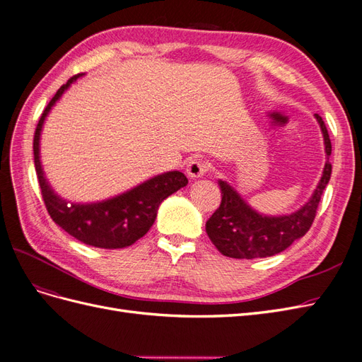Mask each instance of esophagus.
<instances>
[{
	"mask_svg": "<svg viewBox=\"0 0 362 362\" xmlns=\"http://www.w3.org/2000/svg\"><path fill=\"white\" fill-rule=\"evenodd\" d=\"M206 170H208V163L204 160H199V158L190 160L187 163V169H185V172H187V175L192 180L204 177Z\"/></svg>",
	"mask_w": 362,
	"mask_h": 362,
	"instance_id": "1",
	"label": "esophagus"
}]
</instances>
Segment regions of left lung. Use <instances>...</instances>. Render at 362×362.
Returning a JSON list of instances; mask_svg holds the SVG:
<instances>
[{
    "mask_svg": "<svg viewBox=\"0 0 362 362\" xmlns=\"http://www.w3.org/2000/svg\"><path fill=\"white\" fill-rule=\"evenodd\" d=\"M314 116L323 134L326 163L313 196L298 211L286 216L261 214L242 198V194L231 184L218 180L222 202L206 221L205 231L213 245L225 257L252 259L276 255L308 233L323 190L332 173V164L329 163L332 151L331 139L323 119L319 115Z\"/></svg>",
    "mask_w": 362,
    "mask_h": 362,
    "instance_id": "8db88e82",
    "label": "left lung"
}]
</instances>
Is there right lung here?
<instances>
[{"instance_id": "obj_1", "label": "right lung", "mask_w": 362, "mask_h": 362, "mask_svg": "<svg viewBox=\"0 0 362 362\" xmlns=\"http://www.w3.org/2000/svg\"><path fill=\"white\" fill-rule=\"evenodd\" d=\"M80 76H83V74L74 75L66 84L60 87L47 105L45 112L42 113L36 127L33 151H35V168L42 198L45 201L52 221L69 235L80 240L81 243L103 249L127 247L136 243L149 231L156 222L160 204L172 193L185 187L189 180L182 172L170 170L149 178L131 190L105 201L75 204L60 198L52 190L42 168L40 133L51 108Z\"/></svg>"}]
</instances>
